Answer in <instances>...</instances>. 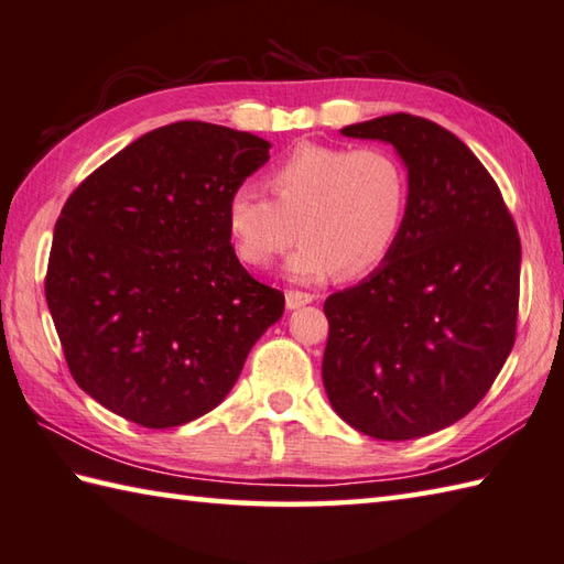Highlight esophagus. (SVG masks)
<instances>
[{
	"label": "esophagus",
	"mask_w": 564,
	"mask_h": 564,
	"mask_svg": "<svg viewBox=\"0 0 564 564\" xmlns=\"http://www.w3.org/2000/svg\"><path fill=\"white\" fill-rule=\"evenodd\" d=\"M315 301L313 293H303V291H289L285 293V308L295 311V308H303V305H308Z\"/></svg>",
	"instance_id": "34e87169"
}]
</instances>
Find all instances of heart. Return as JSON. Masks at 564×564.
Wrapping results in <instances>:
<instances>
[{
  "label": "heart",
  "mask_w": 564,
  "mask_h": 564,
  "mask_svg": "<svg viewBox=\"0 0 564 564\" xmlns=\"http://www.w3.org/2000/svg\"><path fill=\"white\" fill-rule=\"evenodd\" d=\"M265 194L253 184L231 189L224 209L234 253L251 269H269L291 247L289 273L317 283L340 271L365 275L394 251L409 214V170L382 145L299 142L271 167Z\"/></svg>",
  "instance_id": "b5f03b06"
}]
</instances>
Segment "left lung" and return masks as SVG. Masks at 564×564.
Returning a JSON list of instances; mask_svg holds the SVG:
<instances>
[{
	"instance_id": "8db88e82",
	"label": "left lung",
	"mask_w": 564,
	"mask_h": 564,
	"mask_svg": "<svg viewBox=\"0 0 564 564\" xmlns=\"http://www.w3.org/2000/svg\"><path fill=\"white\" fill-rule=\"evenodd\" d=\"M340 132L389 142L412 194L389 259L323 305V384L357 432L406 442L466 416L508 360L520 239L498 184L454 132L409 112Z\"/></svg>"
}]
</instances>
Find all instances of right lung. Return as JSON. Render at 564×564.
<instances>
[{
    "instance_id": "obj_1",
    "label": "right lung",
    "mask_w": 564,
    "mask_h": 564,
    "mask_svg": "<svg viewBox=\"0 0 564 564\" xmlns=\"http://www.w3.org/2000/svg\"><path fill=\"white\" fill-rule=\"evenodd\" d=\"M269 150L251 132L172 122L66 199L46 303L76 384L112 414L170 429L212 412L283 315V293L243 269L224 221Z\"/></svg>"
}]
</instances>
